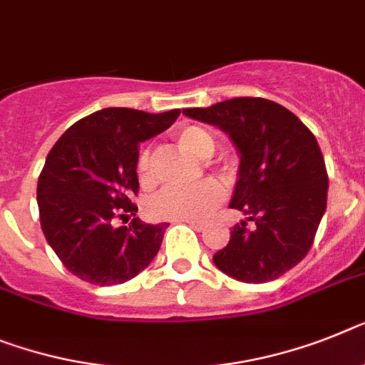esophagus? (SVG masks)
<instances>
[{
	"label": "esophagus",
	"instance_id": "obj_1",
	"mask_svg": "<svg viewBox=\"0 0 365 365\" xmlns=\"http://www.w3.org/2000/svg\"><path fill=\"white\" fill-rule=\"evenodd\" d=\"M182 222H187V225L195 230H204V226H206L204 222H198V220H182Z\"/></svg>",
	"mask_w": 365,
	"mask_h": 365
}]
</instances>
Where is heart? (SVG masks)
<instances>
[{"label":"heart","instance_id":"heart-1","mask_svg":"<svg viewBox=\"0 0 365 365\" xmlns=\"http://www.w3.org/2000/svg\"><path fill=\"white\" fill-rule=\"evenodd\" d=\"M174 139L180 148L200 159L213 155L217 148L215 137L198 125H185L182 130H178ZM220 173L228 178L226 168H220ZM137 176L143 185H150L154 182V154L150 148L143 150L137 159ZM220 202H222V189L219 183L207 180L191 189H163L155 197L150 198L146 207L154 219L202 220L206 219Z\"/></svg>","mask_w":365,"mask_h":365}]
</instances>
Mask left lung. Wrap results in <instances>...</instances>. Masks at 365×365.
<instances>
[{
	"label": "left lung",
	"mask_w": 365,
	"mask_h": 365,
	"mask_svg": "<svg viewBox=\"0 0 365 365\" xmlns=\"http://www.w3.org/2000/svg\"><path fill=\"white\" fill-rule=\"evenodd\" d=\"M183 113L226 131L241 155L230 207L235 225L213 263L249 284L277 280L304 258L327 210L329 174L317 139L289 109L265 98H232Z\"/></svg>",
	"instance_id": "obj_1"
}]
</instances>
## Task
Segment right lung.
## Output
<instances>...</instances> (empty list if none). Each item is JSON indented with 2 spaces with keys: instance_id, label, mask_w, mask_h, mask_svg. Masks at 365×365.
<instances>
[{
  "instance_id": "right-lung-1",
  "label": "right lung",
  "mask_w": 365,
  "mask_h": 365,
  "mask_svg": "<svg viewBox=\"0 0 365 365\" xmlns=\"http://www.w3.org/2000/svg\"><path fill=\"white\" fill-rule=\"evenodd\" d=\"M178 116L180 109L152 115L107 107L70 125L50 150L36 185L41 226L72 274L94 286H115L155 258L168 225H145L135 217L131 197L139 191V145ZM130 216V227L112 226L115 218Z\"/></svg>"
}]
</instances>
